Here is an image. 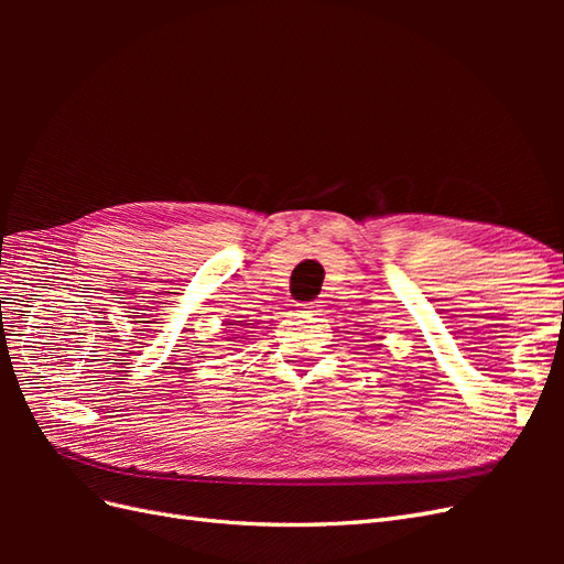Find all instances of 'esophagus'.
<instances>
[{
  "mask_svg": "<svg viewBox=\"0 0 564 564\" xmlns=\"http://www.w3.org/2000/svg\"><path fill=\"white\" fill-rule=\"evenodd\" d=\"M299 313H311V315H317L319 308L317 303H299Z\"/></svg>",
  "mask_w": 564,
  "mask_h": 564,
  "instance_id": "obj_1",
  "label": "esophagus"
}]
</instances>
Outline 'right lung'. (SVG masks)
<instances>
[{"instance_id": "obj_1", "label": "right lung", "mask_w": 564, "mask_h": 564, "mask_svg": "<svg viewBox=\"0 0 564 564\" xmlns=\"http://www.w3.org/2000/svg\"><path fill=\"white\" fill-rule=\"evenodd\" d=\"M235 323L238 324L237 328L234 327ZM228 324H230L228 329H232V336H237V338H245V334H251L249 324H245V322H240V319H232V322H228Z\"/></svg>"}]
</instances>
